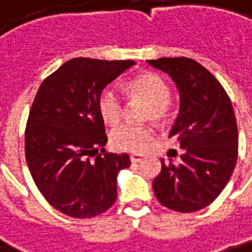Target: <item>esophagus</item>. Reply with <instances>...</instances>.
<instances>
[{
  "instance_id": "esophagus-1",
  "label": "esophagus",
  "mask_w": 252,
  "mask_h": 252,
  "mask_svg": "<svg viewBox=\"0 0 252 252\" xmlns=\"http://www.w3.org/2000/svg\"><path fill=\"white\" fill-rule=\"evenodd\" d=\"M129 158H131V161L132 162H139L142 161V158H143V157H142L140 155H131L129 156Z\"/></svg>"
}]
</instances>
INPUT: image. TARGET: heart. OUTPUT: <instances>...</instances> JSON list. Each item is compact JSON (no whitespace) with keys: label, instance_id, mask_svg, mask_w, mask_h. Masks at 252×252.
Instances as JSON below:
<instances>
[{"label":"heart","instance_id":"b5f03b06","mask_svg":"<svg viewBox=\"0 0 252 252\" xmlns=\"http://www.w3.org/2000/svg\"><path fill=\"white\" fill-rule=\"evenodd\" d=\"M126 92L131 99L148 102L143 119L164 123L171 112V88L160 74L153 71L142 73L126 84ZM97 110L104 123L114 126L121 121L126 110L124 99L113 87H106L97 96ZM153 138V129L148 126L121 124L110 133L113 148L123 152H143Z\"/></svg>","mask_w":252,"mask_h":252}]
</instances>
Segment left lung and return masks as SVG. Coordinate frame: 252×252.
Listing matches in <instances>:
<instances>
[{
    "mask_svg": "<svg viewBox=\"0 0 252 252\" xmlns=\"http://www.w3.org/2000/svg\"><path fill=\"white\" fill-rule=\"evenodd\" d=\"M167 73L179 90L181 107L169 138L175 136L184 155L179 165L161 158V172L153 181L157 200L178 212H194L220 196L233 172L239 132L225 88L189 58L148 61Z\"/></svg>",
    "mask_w": 252,
    "mask_h": 252,
    "instance_id": "1",
    "label": "left lung"
}]
</instances>
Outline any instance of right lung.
Listing matches in <instances>:
<instances>
[{
  "instance_id": "obj_1",
  "label": "right lung",
  "mask_w": 252,
  "mask_h": 252,
  "mask_svg": "<svg viewBox=\"0 0 252 252\" xmlns=\"http://www.w3.org/2000/svg\"><path fill=\"white\" fill-rule=\"evenodd\" d=\"M132 64L70 59L42 81L34 97L25 131L26 161L44 198L67 217L92 218L116 201L117 174L131 161L126 153L104 152L97 96Z\"/></svg>"
}]
</instances>
